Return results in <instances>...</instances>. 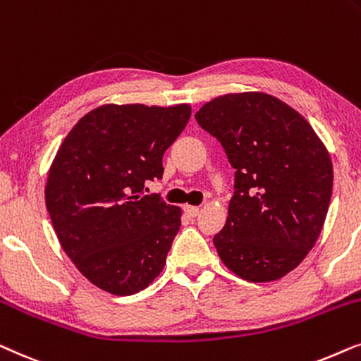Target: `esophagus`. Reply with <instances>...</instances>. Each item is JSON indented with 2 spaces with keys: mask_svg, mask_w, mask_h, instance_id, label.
<instances>
[{
  "mask_svg": "<svg viewBox=\"0 0 361 361\" xmlns=\"http://www.w3.org/2000/svg\"><path fill=\"white\" fill-rule=\"evenodd\" d=\"M185 211H186V214L190 216V218H196V216H198V213H200V208H198V206H185Z\"/></svg>",
  "mask_w": 361,
  "mask_h": 361,
  "instance_id": "1",
  "label": "esophagus"
}]
</instances>
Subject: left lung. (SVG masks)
<instances>
[{
  "mask_svg": "<svg viewBox=\"0 0 361 361\" xmlns=\"http://www.w3.org/2000/svg\"><path fill=\"white\" fill-rule=\"evenodd\" d=\"M195 118L236 170L228 219L213 238L221 261L249 282L284 277L324 228L334 186L325 145L297 110L262 92L221 95Z\"/></svg>",
  "mask_w": 361,
  "mask_h": 361,
  "instance_id": "left-lung-1",
  "label": "left lung"
}]
</instances>
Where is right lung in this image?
I'll return each instance as SVG.
<instances>
[{
  "label": "right lung",
  "instance_id": "add662e5",
  "mask_svg": "<svg viewBox=\"0 0 361 361\" xmlns=\"http://www.w3.org/2000/svg\"><path fill=\"white\" fill-rule=\"evenodd\" d=\"M190 115L186 104H107L85 114L57 150L47 213L62 249L99 289L132 295L163 271L181 209L143 190L161 178L163 153Z\"/></svg>",
  "mask_w": 361,
  "mask_h": 361
}]
</instances>
